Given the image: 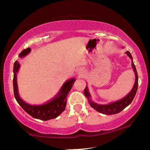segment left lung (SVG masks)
I'll return each mask as SVG.
<instances>
[{"mask_svg":"<svg viewBox=\"0 0 150 150\" xmlns=\"http://www.w3.org/2000/svg\"><path fill=\"white\" fill-rule=\"evenodd\" d=\"M126 54L132 60V57L129 51L126 52ZM132 66L133 69H134L135 76H136L134 85L133 86L132 89L131 90L130 93H129L126 97L124 98L122 100H119V101L112 102V103H110V104H106V105H103V104L102 105V104H96L95 102H92L91 100H90V97H91V96H90L89 91H88L87 87L86 86L85 89L84 90V93H85V96L86 97L88 98V100H89L90 105H91L92 108H93L94 109L96 110L98 112H101L102 114L108 115H114V114L119 113V112H120L122 110H124L126 106H128L129 104L132 102L135 95H136L137 88H138V74H137L136 67H135V65L134 64V63H133V61H132Z\"/></svg>","mask_w":150,"mask_h":150,"instance_id":"8db88e82","label":"left lung"}]
</instances>
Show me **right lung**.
<instances>
[{"instance_id": "right-lung-1", "label": "right lung", "mask_w": 150, "mask_h": 150, "mask_svg": "<svg viewBox=\"0 0 150 150\" xmlns=\"http://www.w3.org/2000/svg\"><path fill=\"white\" fill-rule=\"evenodd\" d=\"M30 51V48H28L22 50L19 57H23L28 54ZM20 67L18 61H15L13 65V93L16 101L20 104V106L27 112L28 115L33 118L38 119L43 121L52 120L58 117L63 110H65L67 104V96L71 88L74 83L76 79H71L68 81L65 82L63 87H61L57 96L52 100L48 103L40 106H32L28 104L22 100L18 94L17 81H16V74Z\"/></svg>"}]
</instances>
